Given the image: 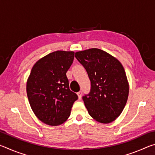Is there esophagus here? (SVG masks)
<instances>
[{
  "mask_svg": "<svg viewBox=\"0 0 155 155\" xmlns=\"http://www.w3.org/2000/svg\"><path fill=\"white\" fill-rule=\"evenodd\" d=\"M77 95H78V98H79V99H81V96H82V91H78V92L77 93Z\"/></svg>",
  "mask_w": 155,
  "mask_h": 155,
  "instance_id": "1",
  "label": "esophagus"
}]
</instances>
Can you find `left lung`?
I'll return each instance as SVG.
<instances>
[{"mask_svg": "<svg viewBox=\"0 0 155 155\" xmlns=\"http://www.w3.org/2000/svg\"><path fill=\"white\" fill-rule=\"evenodd\" d=\"M87 71L91 91L83 96L90 116L103 124L114 122L127 104L129 85L124 67L117 58L98 48H90L75 53Z\"/></svg>", "mask_w": 155, "mask_h": 155, "instance_id": "obj_1", "label": "left lung"}]
</instances>
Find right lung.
<instances>
[{
	"mask_svg": "<svg viewBox=\"0 0 155 155\" xmlns=\"http://www.w3.org/2000/svg\"><path fill=\"white\" fill-rule=\"evenodd\" d=\"M74 52L57 51L41 57L31 69L27 94L34 114L44 124L59 126L70 117L78 96L70 91L66 72Z\"/></svg>",
	"mask_w": 155,
	"mask_h": 155,
	"instance_id": "obj_1",
	"label": "right lung"
}]
</instances>
